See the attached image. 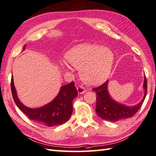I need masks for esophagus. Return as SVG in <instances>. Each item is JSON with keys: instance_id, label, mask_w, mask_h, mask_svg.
Instances as JSON below:
<instances>
[{"instance_id": "1", "label": "esophagus", "mask_w": 156, "mask_h": 156, "mask_svg": "<svg viewBox=\"0 0 156 156\" xmlns=\"http://www.w3.org/2000/svg\"><path fill=\"white\" fill-rule=\"evenodd\" d=\"M76 89H77V92L79 94H83L84 92H86V90L82 86H79Z\"/></svg>"}]
</instances>
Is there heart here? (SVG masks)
I'll return each instance as SVG.
<instances>
[{
  "instance_id": "b5f03b06",
  "label": "heart",
  "mask_w": 156,
  "mask_h": 156,
  "mask_svg": "<svg viewBox=\"0 0 156 156\" xmlns=\"http://www.w3.org/2000/svg\"><path fill=\"white\" fill-rule=\"evenodd\" d=\"M66 59L73 67L81 69V76L86 83L97 85L108 77L114 55L110 48L102 46L80 44L67 52Z\"/></svg>"
}]
</instances>
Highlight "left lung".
Returning a JSON list of instances; mask_svg holds the SVG:
<instances>
[{
	"instance_id": "obj_1",
	"label": "left lung",
	"mask_w": 156,
	"mask_h": 156,
	"mask_svg": "<svg viewBox=\"0 0 156 156\" xmlns=\"http://www.w3.org/2000/svg\"><path fill=\"white\" fill-rule=\"evenodd\" d=\"M108 80L97 88H93L97 94L96 112L103 120L115 122L132 117L141 108L147 91V81L144 76L143 88L144 94L141 101L134 106H127L112 99L108 90Z\"/></svg>"
}]
</instances>
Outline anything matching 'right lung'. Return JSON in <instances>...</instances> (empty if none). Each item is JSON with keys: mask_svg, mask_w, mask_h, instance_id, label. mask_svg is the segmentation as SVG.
Masks as SVG:
<instances>
[{"mask_svg": "<svg viewBox=\"0 0 156 156\" xmlns=\"http://www.w3.org/2000/svg\"><path fill=\"white\" fill-rule=\"evenodd\" d=\"M25 46H24L23 51ZM11 88L13 100L18 108L29 119L47 127L57 126L68 121L73 112V101L77 96V90L73 81L62 86L57 96L51 102L41 108L34 109L27 107L18 99L13 76Z\"/></svg>", "mask_w": 156, "mask_h": 156, "instance_id": "obj_1", "label": "right lung"}]
</instances>
